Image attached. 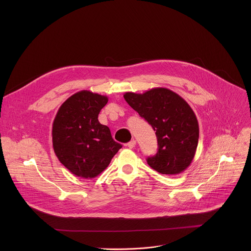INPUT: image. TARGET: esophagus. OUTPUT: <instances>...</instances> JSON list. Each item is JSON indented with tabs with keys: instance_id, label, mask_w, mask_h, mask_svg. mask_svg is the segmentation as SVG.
Instances as JSON below:
<instances>
[{
	"instance_id": "obj_1",
	"label": "esophagus",
	"mask_w": 251,
	"mask_h": 251,
	"mask_svg": "<svg viewBox=\"0 0 251 251\" xmlns=\"http://www.w3.org/2000/svg\"><path fill=\"white\" fill-rule=\"evenodd\" d=\"M128 148H130V149H133L135 146H136V141L135 140H132V141H130L129 143H127V145H126Z\"/></svg>"
}]
</instances>
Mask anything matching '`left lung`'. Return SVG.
I'll use <instances>...</instances> for the list:
<instances>
[{"label":"left lung","mask_w":251,"mask_h":251,"mask_svg":"<svg viewBox=\"0 0 251 251\" xmlns=\"http://www.w3.org/2000/svg\"><path fill=\"white\" fill-rule=\"evenodd\" d=\"M132 108L156 131L158 152L148 165L163 175H177L192 163L199 142V123L187 101L176 92L152 88L144 93L126 92Z\"/></svg>","instance_id":"8db88e82"}]
</instances>
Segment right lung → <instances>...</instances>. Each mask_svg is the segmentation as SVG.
I'll return each mask as SVG.
<instances>
[{
	"label": "right lung",
	"mask_w": 251,
	"mask_h": 251,
	"mask_svg": "<svg viewBox=\"0 0 251 251\" xmlns=\"http://www.w3.org/2000/svg\"><path fill=\"white\" fill-rule=\"evenodd\" d=\"M108 102L105 95L81 90L59 107L52 123V146L59 162L74 175L93 178L122 148L98 114Z\"/></svg>",
	"instance_id": "obj_1"
}]
</instances>
